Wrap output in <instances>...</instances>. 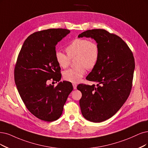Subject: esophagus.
<instances>
[{
  "label": "esophagus",
  "instance_id": "1",
  "mask_svg": "<svg viewBox=\"0 0 148 148\" xmlns=\"http://www.w3.org/2000/svg\"><path fill=\"white\" fill-rule=\"evenodd\" d=\"M73 86L74 90L77 89V84H73Z\"/></svg>",
  "mask_w": 148,
  "mask_h": 148
}]
</instances>
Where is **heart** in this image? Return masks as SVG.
Instances as JSON below:
<instances>
[{"label":"heart","mask_w":148,"mask_h":148,"mask_svg":"<svg viewBox=\"0 0 148 148\" xmlns=\"http://www.w3.org/2000/svg\"><path fill=\"white\" fill-rule=\"evenodd\" d=\"M68 56L57 51L56 59L57 63L62 68H67L70 63V58L75 57V64L77 66L66 70L63 73V78L72 83H78L86 73V69H93L99 61L100 49L97 43L94 41L83 38L75 39L66 47Z\"/></svg>","instance_id":"b5f03b06"}]
</instances>
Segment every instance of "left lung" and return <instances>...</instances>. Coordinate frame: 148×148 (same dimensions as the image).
<instances>
[{
  "label": "left lung",
  "instance_id": "8db88e82",
  "mask_svg": "<svg viewBox=\"0 0 148 148\" xmlns=\"http://www.w3.org/2000/svg\"><path fill=\"white\" fill-rule=\"evenodd\" d=\"M78 37L91 38L99 46V61L86 78L96 82V86L80 84L77 88L82 95L79 103L83 116L101 123L113 116L129 96L135 69L133 53L121 38L106 30H88Z\"/></svg>",
  "mask_w": 148,
  "mask_h": 148
}]
</instances>
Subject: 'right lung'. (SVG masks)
Listing matches in <instances>:
<instances>
[{"instance_id":"right-lung-1","label":"right lung","mask_w":148,"mask_h":148,"mask_svg":"<svg viewBox=\"0 0 148 148\" xmlns=\"http://www.w3.org/2000/svg\"><path fill=\"white\" fill-rule=\"evenodd\" d=\"M69 33L64 29H50L30 35L21 47L15 66V84L21 99L27 108L42 121H53L61 116L73 90L66 81L56 87L47 84L49 80L61 79L56 46Z\"/></svg>"}]
</instances>
